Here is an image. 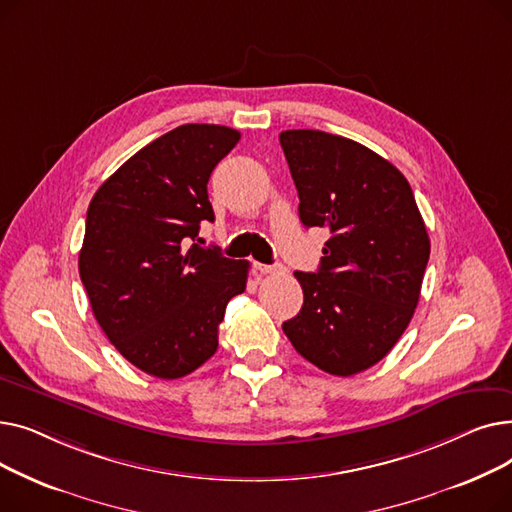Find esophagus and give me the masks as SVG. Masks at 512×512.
I'll return each mask as SVG.
<instances>
[{"label":"esophagus","mask_w":512,"mask_h":512,"mask_svg":"<svg viewBox=\"0 0 512 512\" xmlns=\"http://www.w3.org/2000/svg\"><path fill=\"white\" fill-rule=\"evenodd\" d=\"M255 270H257L259 274H265V276H280V274L286 272V267H284L282 263H272V265H267V263H255Z\"/></svg>","instance_id":"34e87169"}]
</instances>
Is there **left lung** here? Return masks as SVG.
Here are the masks:
<instances>
[{
    "label": "left lung",
    "instance_id": "8db88e82",
    "mask_svg": "<svg viewBox=\"0 0 512 512\" xmlns=\"http://www.w3.org/2000/svg\"><path fill=\"white\" fill-rule=\"evenodd\" d=\"M280 145L301 222L330 230L317 274L294 272L305 301L282 330L309 363L348 378L407 330L429 236L411 184L382 155L321 130H284Z\"/></svg>",
    "mask_w": 512,
    "mask_h": 512
}]
</instances>
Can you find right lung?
<instances>
[{"mask_svg":"<svg viewBox=\"0 0 512 512\" xmlns=\"http://www.w3.org/2000/svg\"><path fill=\"white\" fill-rule=\"evenodd\" d=\"M240 139L218 124H182L107 178L91 199L78 272L97 324L134 367L176 380L218 351L226 305L249 261L195 240L213 222L207 182Z\"/></svg>","mask_w":512,"mask_h":512,"instance_id":"add662e5","label":"right lung"}]
</instances>
